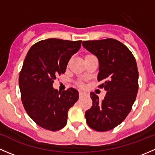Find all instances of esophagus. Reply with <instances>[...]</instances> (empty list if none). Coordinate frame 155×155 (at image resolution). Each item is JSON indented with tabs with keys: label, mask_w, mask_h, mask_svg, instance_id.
Returning a JSON list of instances; mask_svg holds the SVG:
<instances>
[{
	"label": "esophagus",
	"mask_w": 155,
	"mask_h": 155,
	"mask_svg": "<svg viewBox=\"0 0 155 155\" xmlns=\"http://www.w3.org/2000/svg\"><path fill=\"white\" fill-rule=\"evenodd\" d=\"M79 96H83V95H85L86 94L85 93V92H83V91H79Z\"/></svg>",
	"instance_id": "obj_1"
}]
</instances>
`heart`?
Here are the masks:
<instances>
[{
	"label": "heart",
	"instance_id": "1",
	"mask_svg": "<svg viewBox=\"0 0 155 155\" xmlns=\"http://www.w3.org/2000/svg\"><path fill=\"white\" fill-rule=\"evenodd\" d=\"M87 55H91V54H87V55H86V56H87ZM79 85H82V84H81V83H80V84H79Z\"/></svg>",
	"mask_w": 155,
	"mask_h": 155
}]
</instances>
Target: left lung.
Listing matches in <instances>:
<instances>
[{
	"instance_id": "8db88e82",
	"label": "left lung",
	"mask_w": 155,
	"mask_h": 155,
	"mask_svg": "<svg viewBox=\"0 0 155 155\" xmlns=\"http://www.w3.org/2000/svg\"><path fill=\"white\" fill-rule=\"evenodd\" d=\"M82 46L97 57L99 87L107 91L102 101L90 94L92 107L85 112L87 125L94 130L108 131L119 125L132 109L138 92L139 73L129 48L115 39L87 40Z\"/></svg>"
}]
</instances>
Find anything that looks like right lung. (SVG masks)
<instances>
[{
    "label": "right lung",
    "instance_id": "right-lung-1",
    "mask_svg": "<svg viewBox=\"0 0 155 155\" xmlns=\"http://www.w3.org/2000/svg\"><path fill=\"white\" fill-rule=\"evenodd\" d=\"M81 43L54 38L41 40L31 46L25 58L18 78L21 102L31 119L44 129H62L69 109L79 99L76 89L61 92L52 85L56 77L65 73Z\"/></svg>",
    "mask_w": 155,
    "mask_h": 155
}]
</instances>
